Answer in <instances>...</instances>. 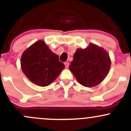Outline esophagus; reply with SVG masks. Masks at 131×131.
Instances as JSON below:
<instances>
[{
  "label": "esophagus",
  "mask_w": 131,
  "mask_h": 131,
  "mask_svg": "<svg viewBox=\"0 0 131 131\" xmlns=\"http://www.w3.org/2000/svg\"><path fill=\"white\" fill-rule=\"evenodd\" d=\"M69 63L68 62H65L64 63V65H65V67L67 68H68V67H69Z\"/></svg>",
  "instance_id": "1"
}]
</instances>
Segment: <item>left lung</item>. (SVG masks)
<instances>
[{
  "mask_svg": "<svg viewBox=\"0 0 131 131\" xmlns=\"http://www.w3.org/2000/svg\"><path fill=\"white\" fill-rule=\"evenodd\" d=\"M111 61L102 47L90 43L84 49L78 48L69 69L80 84L91 88L101 83L108 74Z\"/></svg>",
  "mask_w": 131,
  "mask_h": 131,
  "instance_id": "1",
  "label": "left lung"
}]
</instances>
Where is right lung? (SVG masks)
Instances as JSON below:
<instances>
[{"label":"right lung","mask_w":131,"mask_h":131,"mask_svg":"<svg viewBox=\"0 0 131 131\" xmlns=\"http://www.w3.org/2000/svg\"><path fill=\"white\" fill-rule=\"evenodd\" d=\"M22 71L30 81L41 87L47 86L57 79L65 66L59 57L40 40L27 48L21 54Z\"/></svg>","instance_id":"1"}]
</instances>
